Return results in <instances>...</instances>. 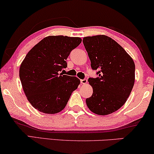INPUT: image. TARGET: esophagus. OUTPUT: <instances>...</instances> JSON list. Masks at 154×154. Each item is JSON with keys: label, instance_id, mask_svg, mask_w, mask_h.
<instances>
[{"label": "esophagus", "instance_id": "1", "mask_svg": "<svg viewBox=\"0 0 154 154\" xmlns=\"http://www.w3.org/2000/svg\"><path fill=\"white\" fill-rule=\"evenodd\" d=\"M80 82H81L82 84H86V83H87V79H81V80H80Z\"/></svg>", "mask_w": 154, "mask_h": 154}]
</instances>
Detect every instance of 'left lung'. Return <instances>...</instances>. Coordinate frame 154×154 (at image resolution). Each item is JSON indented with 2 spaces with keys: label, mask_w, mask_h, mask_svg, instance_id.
Listing matches in <instances>:
<instances>
[{
  "label": "left lung",
  "mask_w": 154,
  "mask_h": 154,
  "mask_svg": "<svg viewBox=\"0 0 154 154\" xmlns=\"http://www.w3.org/2000/svg\"><path fill=\"white\" fill-rule=\"evenodd\" d=\"M83 43L96 78L88 79L93 94L86 98L88 109L107 115L122 107L135 82V66L125 49L109 37L100 35L83 38Z\"/></svg>",
  "instance_id": "obj_1"
}]
</instances>
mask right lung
I'll return each mask as SVG.
<instances>
[{
  "label": "right lung",
  "mask_w": 154,
  "mask_h": 154,
  "mask_svg": "<svg viewBox=\"0 0 154 154\" xmlns=\"http://www.w3.org/2000/svg\"><path fill=\"white\" fill-rule=\"evenodd\" d=\"M82 42L80 38L48 36L29 51L21 63L19 77L32 106L45 114H56L66 107L80 80L63 75L66 59Z\"/></svg>",
  "instance_id": "obj_1"
}]
</instances>
